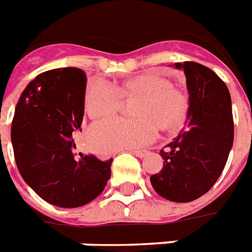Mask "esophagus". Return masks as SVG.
Masks as SVG:
<instances>
[{
    "instance_id": "obj_1",
    "label": "esophagus",
    "mask_w": 252,
    "mask_h": 252,
    "mask_svg": "<svg viewBox=\"0 0 252 252\" xmlns=\"http://www.w3.org/2000/svg\"><path fill=\"white\" fill-rule=\"evenodd\" d=\"M132 153H133L134 156H136V157L144 158L146 156V154H148V150H133Z\"/></svg>"
}]
</instances>
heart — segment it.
<instances>
[{
  "mask_svg": "<svg viewBox=\"0 0 252 252\" xmlns=\"http://www.w3.org/2000/svg\"><path fill=\"white\" fill-rule=\"evenodd\" d=\"M123 96L137 99L132 108L133 119H108L95 123L89 130V140L103 153L134 149L149 144L162 129H175L187 114V99L180 90L172 87L166 78L144 74L126 81L122 87L98 81L86 95V111L93 119L116 114Z\"/></svg>",
  "mask_w": 252,
  "mask_h": 252,
  "instance_id": "heart-1",
  "label": "heart"
}]
</instances>
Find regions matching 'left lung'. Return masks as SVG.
<instances>
[{
  "label": "left lung",
  "instance_id": "obj_1",
  "mask_svg": "<svg viewBox=\"0 0 252 252\" xmlns=\"http://www.w3.org/2000/svg\"><path fill=\"white\" fill-rule=\"evenodd\" d=\"M174 66L186 74L187 120L159 150L163 167L150 176V183L163 199L189 203L207 193L221 175L234 141V123L230 93L213 70L193 61Z\"/></svg>",
  "mask_w": 252,
  "mask_h": 252
}]
</instances>
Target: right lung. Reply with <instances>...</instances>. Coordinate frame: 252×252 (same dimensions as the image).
<instances>
[{"label":"right lung","instance_id":"add662e5","mask_svg":"<svg viewBox=\"0 0 252 252\" xmlns=\"http://www.w3.org/2000/svg\"><path fill=\"white\" fill-rule=\"evenodd\" d=\"M86 76L59 68L39 74L22 93L11 124V144L23 180L47 203L86 205L103 192L111 163L94 154L74 156L84 120Z\"/></svg>","mask_w":252,"mask_h":252}]
</instances>
